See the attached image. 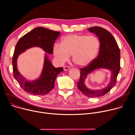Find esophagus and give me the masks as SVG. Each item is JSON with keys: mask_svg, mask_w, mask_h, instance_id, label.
<instances>
[{"mask_svg": "<svg viewBox=\"0 0 135 135\" xmlns=\"http://www.w3.org/2000/svg\"><path fill=\"white\" fill-rule=\"evenodd\" d=\"M64 70H65V71H67V70L70 69V67L69 66H65V67H64Z\"/></svg>", "mask_w": 135, "mask_h": 135, "instance_id": "34e87169", "label": "esophagus"}]
</instances>
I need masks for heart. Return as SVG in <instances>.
Here are the masks:
<instances>
[{"label": "heart", "mask_w": 135, "mask_h": 135, "mask_svg": "<svg viewBox=\"0 0 135 135\" xmlns=\"http://www.w3.org/2000/svg\"><path fill=\"white\" fill-rule=\"evenodd\" d=\"M100 46L99 41L93 35L69 34L64 36L60 44H55L53 52L57 62L63 64L71 55L73 61L78 65H89L97 56Z\"/></svg>", "instance_id": "1"}]
</instances>
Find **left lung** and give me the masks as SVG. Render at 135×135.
Here are the masks:
<instances>
[{
    "label": "left lung",
    "instance_id": "1",
    "mask_svg": "<svg viewBox=\"0 0 135 135\" xmlns=\"http://www.w3.org/2000/svg\"><path fill=\"white\" fill-rule=\"evenodd\" d=\"M88 30L94 33L99 38V52L98 56L89 65L80 69V81L77 84L79 89L87 97H99L107 93L116 84L117 76L120 70V51L114 37L105 29L97 26L88 28ZM101 68L111 70L112 74L109 84L103 89H89L84 84L87 75L95 69Z\"/></svg>",
    "mask_w": 135,
    "mask_h": 135
}]
</instances>
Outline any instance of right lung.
<instances>
[{"instance_id": "add662e5", "label": "right lung", "mask_w": 135, "mask_h": 135, "mask_svg": "<svg viewBox=\"0 0 135 135\" xmlns=\"http://www.w3.org/2000/svg\"><path fill=\"white\" fill-rule=\"evenodd\" d=\"M60 33V32L40 27L27 33L17 42L12 58L13 76L26 92L38 95L49 93L54 87L57 75L64 70V68H55L45 55L44 67L40 78L32 82L28 81L17 70L16 62L18 56L26 50L35 46L40 47L46 53L52 54L54 44Z\"/></svg>"}]
</instances>
